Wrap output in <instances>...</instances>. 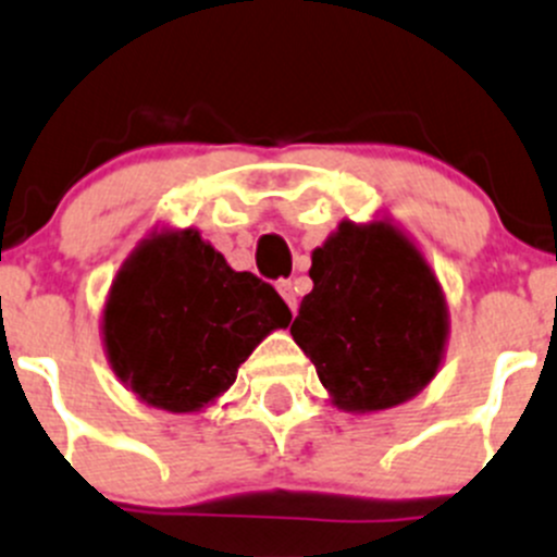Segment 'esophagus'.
Here are the masks:
<instances>
[{"mask_svg":"<svg viewBox=\"0 0 557 557\" xmlns=\"http://www.w3.org/2000/svg\"><path fill=\"white\" fill-rule=\"evenodd\" d=\"M277 290H280V296L285 299V305L290 307V312H296V307H299V294H296V285L290 283V280H280Z\"/></svg>","mask_w":557,"mask_h":557,"instance_id":"34e87169","label":"esophagus"}]
</instances>
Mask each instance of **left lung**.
I'll list each match as a JSON object with an SVG mask.
<instances>
[{
  "instance_id": "8db88e82",
  "label": "left lung",
  "mask_w": 557,
  "mask_h": 557,
  "mask_svg": "<svg viewBox=\"0 0 557 557\" xmlns=\"http://www.w3.org/2000/svg\"><path fill=\"white\" fill-rule=\"evenodd\" d=\"M310 277L290 334L334 408L377 413L438 375L449 343L446 294L419 245L392 220H343L312 250Z\"/></svg>"
}]
</instances>
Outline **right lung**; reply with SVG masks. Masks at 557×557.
I'll list each match as a JSON object with an SVG mask.
<instances>
[{"instance_id": "right-lung-1", "label": "right lung", "mask_w": 557, "mask_h": 557, "mask_svg": "<svg viewBox=\"0 0 557 557\" xmlns=\"http://www.w3.org/2000/svg\"><path fill=\"white\" fill-rule=\"evenodd\" d=\"M290 323L277 290L234 272L196 228H154L124 258L100 315L106 359L149 408L201 413L263 337Z\"/></svg>"}]
</instances>
